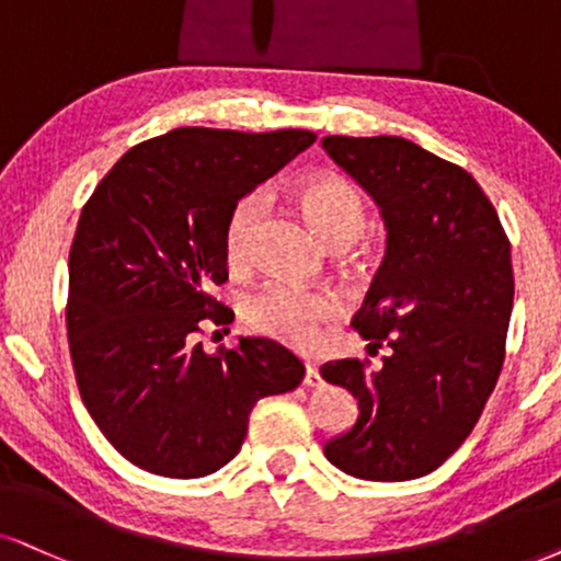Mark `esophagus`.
I'll use <instances>...</instances> for the list:
<instances>
[{"instance_id": "34e87169", "label": "esophagus", "mask_w": 561, "mask_h": 561, "mask_svg": "<svg viewBox=\"0 0 561 561\" xmlns=\"http://www.w3.org/2000/svg\"><path fill=\"white\" fill-rule=\"evenodd\" d=\"M302 382L308 388H318L321 386V373H318V367L313 365V363H305V378H302Z\"/></svg>"}]
</instances>
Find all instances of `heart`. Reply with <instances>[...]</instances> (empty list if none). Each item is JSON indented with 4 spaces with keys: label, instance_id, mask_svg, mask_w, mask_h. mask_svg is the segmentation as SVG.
Listing matches in <instances>:
<instances>
[{
    "label": "heart",
    "instance_id": "obj_1",
    "mask_svg": "<svg viewBox=\"0 0 561 561\" xmlns=\"http://www.w3.org/2000/svg\"><path fill=\"white\" fill-rule=\"evenodd\" d=\"M300 204L310 225L329 245H352L365 230V204L339 175H318L300 188ZM266 198L259 191L240 198L225 225V256L232 266L251 256L253 236L264 215ZM339 300L325 289H308L293 282H268L248 297L243 318L253 331L293 346L316 342L318 325L336 316Z\"/></svg>",
    "mask_w": 561,
    "mask_h": 561
}]
</instances>
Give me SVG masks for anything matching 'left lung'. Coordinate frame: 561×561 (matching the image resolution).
<instances>
[{
    "label": "left lung",
    "mask_w": 561,
    "mask_h": 561,
    "mask_svg": "<svg viewBox=\"0 0 561 561\" xmlns=\"http://www.w3.org/2000/svg\"><path fill=\"white\" fill-rule=\"evenodd\" d=\"M386 225V256L354 329L382 365L325 363L357 422L323 445L367 481L424 477L460 448L494 391L513 313V264L497 211L463 168L403 137H323Z\"/></svg>",
    "instance_id": "obj_1"
}]
</instances>
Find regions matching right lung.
Segmentation results:
<instances>
[{"mask_svg": "<svg viewBox=\"0 0 561 561\" xmlns=\"http://www.w3.org/2000/svg\"><path fill=\"white\" fill-rule=\"evenodd\" d=\"M316 141L313 131L183 126L131 147L98 183L69 251L67 333L82 401L129 463L198 479L240 453L259 399L305 367L264 336L209 354V289L228 279L225 225L240 198Z\"/></svg>", "mask_w": 561, "mask_h": 561, "instance_id": "right-lung-1", "label": "right lung"}]
</instances>
